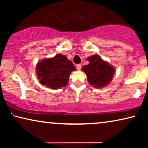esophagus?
Segmentation results:
<instances>
[{"instance_id": "esophagus-1", "label": "esophagus", "mask_w": 148, "mask_h": 148, "mask_svg": "<svg viewBox=\"0 0 148 148\" xmlns=\"http://www.w3.org/2000/svg\"><path fill=\"white\" fill-rule=\"evenodd\" d=\"M76 67H77V70H80L81 68H82V64H77L76 65Z\"/></svg>"}]
</instances>
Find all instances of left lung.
<instances>
[{
    "label": "left lung",
    "instance_id": "8db88e82",
    "mask_svg": "<svg viewBox=\"0 0 148 148\" xmlns=\"http://www.w3.org/2000/svg\"><path fill=\"white\" fill-rule=\"evenodd\" d=\"M87 60L89 64L83 66L82 71L86 73L90 84L94 88H101L110 84L115 69L97 54L90 56Z\"/></svg>",
    "mask_w": 148,
    "mask_h": 148
}]
</instances>
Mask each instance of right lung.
Listing matches in <instances>:
<instances>
[{"instance_id": "right-lung-1", "label": "right lung", "mask_w": 148, "mask_h": 148, "mask_svg": "<svg viewBox=\"0 0 148 148\" xmlns=\"http://www.w3.org/2000/svg\"><path fill=\"white\" fill-rule=\"evenodd\" d=\"M36 69L40 84L53 90L65 87L71 72L76 70L73 62L60 54L40 60Z\"/></svg>"}]
</instances>
